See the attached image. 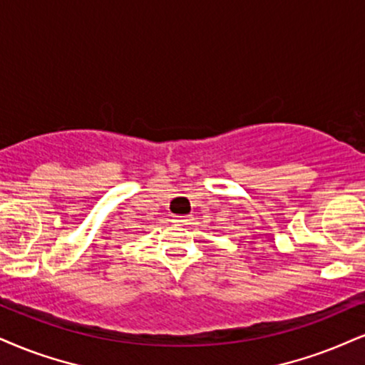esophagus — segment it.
<instances>
[{"instance_id": "1", "label": "esophagus", "mask_w": 365, "mask_h": 365, "mask_svg": "<svg viewBox=\"0 0 365 365\" xmlns=\"http://www.w3.org/2000/svg\"><path fill=\"white\" fill-rule=\"evenodd\" d=\"M173 222L178 225V227H186V225H190L191 218L190 217H174Z\"/></svg>"}]
</instances>
